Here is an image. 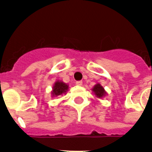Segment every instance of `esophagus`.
Here are the masks:
<instances>
[{
    "instance_id": "1",
    "label": "esophagus",
    "mask_w": 152,
    "mask_h": 152,
    "mask_svg": "<svg viewBox=\"0 0 152 152\" xmlns=\"http://www.w3.org/2000/svg\"><path fill=\"white\" fill-rule=\"evenodd\" d=\"M76 84L77 86H82V85H83V82H82V81H80V80L76 81Z\"/></svg>"
}]
</instances>
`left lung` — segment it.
Wrapping results in <instances>:
<instances>
[{"instance_id":"left-lung-1","label":"left lung","mask_w":152,"mask_h":152,"mask_svg":"<svg viewBox=\"0 0 152 152\" xmlns=\"http://www.w3.org/2000/svg\"><path fill=\"white\" fill-rule=\"evenodd\" d=\"M92 91L97 98H102L106 95V91L104 90L103 87L101 86L99 83H97L94 86V88H92Z\"/></svg>"}]
</instances>
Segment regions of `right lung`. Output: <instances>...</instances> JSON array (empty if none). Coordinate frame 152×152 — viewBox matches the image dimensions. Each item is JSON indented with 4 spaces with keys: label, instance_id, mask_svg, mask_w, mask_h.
<instances>
[{
    "label": "right lung",
    "instance_id": "obj_1",
    "mask_svg": "<svg viewBox=\"0 0 152 152\" xmlns=\"http://www.w3.org/2000/svg\"><path fill=\"white\" fill-rule=\"evenodd\" d=\"M69 89V85L62 81H57L53 86V91H51L53 97H57L63 94H66Z\"/></svg>",
    "mask_w": 152,
    "mask_h": 152
}]
</instances>
